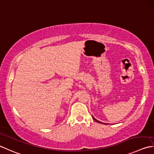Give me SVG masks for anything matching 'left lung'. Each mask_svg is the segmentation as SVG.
<instances>
[{"instance_id":"1","label":"left lung","mask_w":154,"mask_h":154,"mask_svg":"<svg viewBox=\"0 0 154 154\" xmlns=\"http://www.w3.org/2000/svg\"><path fill=\"white\" fill-rule=\"evenodd\" d=\"M93 119H94L95 122H98V123H103V124H108V123H102V122H99V121H98V120H97V119H95V118H94V117H93Z\"/></svg>"}]
</instances>
